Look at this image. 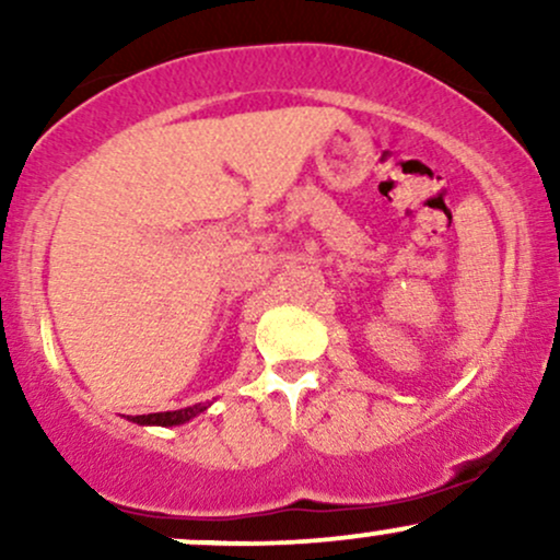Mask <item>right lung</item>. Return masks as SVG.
<instances>
[{
  "label": "right lung",
  "mask_w": 560,
  "mask_h": 560,
  "mask_svg": "<svg viewBox=\"0 0 560 560\" xmlns=\"http://www.w3.org/2000/svg\"><path fill=\"white\" fill-rule=\"evenodd\" d=\"M210 402H199L191 405V408H182V410H165V413H147V416H128V421L139 423V427H178V423L191 421L195 416L208 410Z\"/></svg>",
  "instance_id": "1"
}]
</instances>
